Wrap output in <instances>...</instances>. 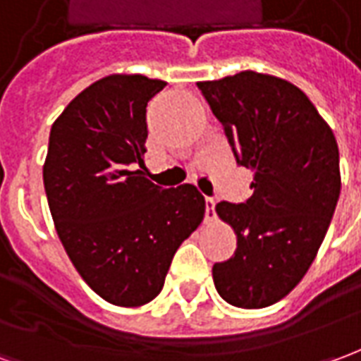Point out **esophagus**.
<instances>
[{"mask_svg": "<svg viewBox=\"0 0 361 361\" xmlns=\"http://www.w3.org/2000/svg\"><path fill=\"white\" fill-rule=\"evenodd\" d=\"M216 219V212H214V199L212 197H207V214H204V220L207 222H212Z\"/></svg>", "mask_w": 361, "mask_h": 361, "instance_id": "obj_1", "label": "esophagus"}]
</instances>
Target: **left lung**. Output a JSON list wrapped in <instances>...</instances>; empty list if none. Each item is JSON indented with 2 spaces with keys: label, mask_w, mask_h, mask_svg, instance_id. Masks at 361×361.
I'll list each match as a JSON object with an SVG mask.
<instances>
[{
  "label": "left lung",
  "mask_w": 361,
  "mask_h": 361,
  "mask_svg": "<svg viewBox=\"0 0 361 361\" xmlns=\"http://www.w3.org/2000/svg\"><path fill=\"white\" fill-rule=\"evenodd\" d=\"M197 87L235 160L253 172L245 203L214 207L238 247L214 263L212 280L230 305L269 307L302 282L325 240L342 185L338 145L310 98L286 79L242 71Z\"/></svg>",
  "instance_id": "8db88e82"
}]
</instances>
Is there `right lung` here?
Masks as SVG:
<instances>
[{"instance_id": "right-lung-1", "label": "right lung", "mask_w": 361, "mask_h": 361, "mask_svg": "<svg viewBox=\"0 0 361 361\" xmlns=\"http://www.w3.org/2000/svg\"><path fill=\"white\" fill-rule=\"evenodd\" d=\"M166 82L114 73L79 92L50 131L44 188L67 257L119 307L152 302L173 253L203 222L195 185L164 189L142 168L147 104Z\"/></svg>"}]
</instances>
